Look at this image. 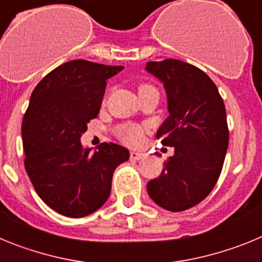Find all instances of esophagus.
Masks as SVG:
<instances>
[{"mask_svg":"<svg viewBox=\"0 0 262 262\" xmlns=\"http://www.w3.org/2000/svg\"><path fill=\"white\" fill-rule=\"evenodd\" d=\"M129 157H131V160L139 161V160L144 159L145 154H144V152H140V151H131V154H129Z\"/></svg>","mask_w":262,"mask_h":262,"instance_id":"esophagus-1","label":"esophagus"}]
</instances>
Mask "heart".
Instances as JSON below:
<instances>
[{"label": "heart", "instance_id": "heart-1", "mask_svg": "<svg viewBox=\"0 0 262 262\" xmlns=\"http://www.w3.org/2000/svg\"><path fill=\"white\" fill-rule=\"evenodd\" d=\"M145 86H147V85H144V86L142 88H145ZM142 88H140V89H142ZM118 135L120 136L122 140H124L126 143H129V144H136V143L140 142L143 138L142 129L135 126L119 127V128H118Z\"/></svg>", "mask_w": 262, "mask_h": 262}]
</instances>
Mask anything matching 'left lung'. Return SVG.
<instances>
[{
	"label": "left lung",
	"instance_id": "obj_1",
	"mask_svg": "<svg viewBox=\"0 0 262 262\" xmlns=\"http://www.w3.org/2000/svg\"><path fill=\"white\" fill-rule=\"evenodd\" d=\"M145 71L164 85L168 101L169 117L156 138L174 147L147 191L160 207L184 211L202 202L221 176L228 148L226 107L211 78L191 64L148 61Z\"/></svg>",
	"mask_w": 262,
	"mask_h": 262
}]
</instances>
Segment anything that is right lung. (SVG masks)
<instances>
[{"label":"right lung","mask_w":262,"mask_h":262,"mask_svg":"<svg viewBox=\"0 0 262 262\" xmlns=\"http://www.w3.org/2000/svg\"><path fill=\"white\" fill-rule=\"evenodd\" d=\"M111 67L72 60L36 85L22 122L25 168L41 201L59 214L82 217L107 201L113 173L129 159L127 148L102 143L84 148L81 136L98 115Z\"/></svg>","instance_id":"obj_1"}]
</instances>
